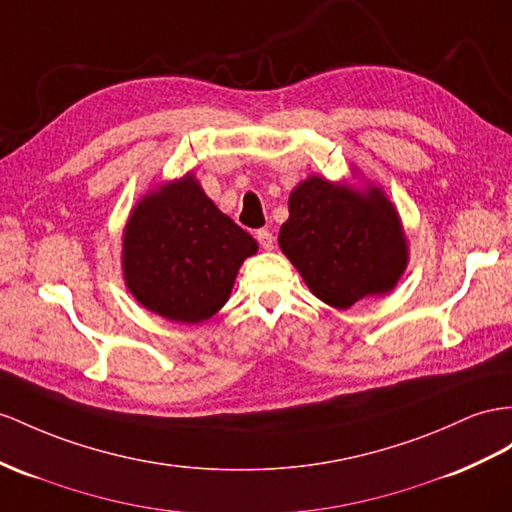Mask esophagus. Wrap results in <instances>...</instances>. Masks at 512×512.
Masks as SVG:
<instances>
[{"instance_id": "esophagus-1", "label": "esophagus", "mask_w": 512, "mask_h": 512, "mask_svg": "<svg viewBox=\"0 0 512 512\" xmlns=\"http://www.w3.org/2000/svg\"><path fill=\"white\" fill-rule=\"evenodd\" d=\"M255 238L261 244V248H266V251H272V248H274V235L268 229H259L255 233Z\"/></svg>"}]
</instances>
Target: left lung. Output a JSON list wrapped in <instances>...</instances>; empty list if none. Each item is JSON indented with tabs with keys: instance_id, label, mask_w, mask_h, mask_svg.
Here are the masks:
<instances>
[{
	"instance_id": "8db88e82",
	"label": "left lung",
	"mask_w": 512,
	"mask_h": 512,
	"mask_svg": "<svg viewBox=\"0 0 512 512\" xmlns=\"http://www.w3.org/2000/svg\"><path fill=\"white\" fill-rule=\"evenodd\" d=\"M287 207L279 246L322 303L348 309L398 285L409 266V240L383 188L311 175L292 190Z\"/></svg>"
}]
</instances>
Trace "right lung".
<instances>
[{"instance_id": "1", "label": "right lung", "mask_w": 512, "mask_h": 512, "mask_svg": "<svg viewBox=\"0 0 512 512\" xmlns=\"http://www.w3.org/2000/svg\"><path fill=\"white\" fill-rule=\"evenodd\" d=\"M251 233L222 214L194 173L160 183L129 212L123 229V281L138 303L170 322L201 324L231 296Z\"/></svg>"}]
</instances>
